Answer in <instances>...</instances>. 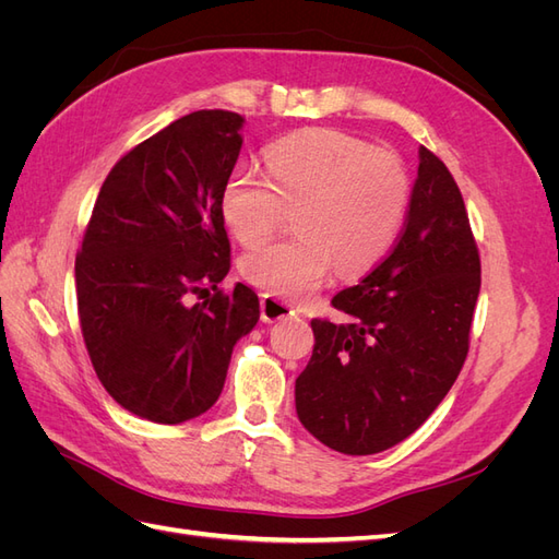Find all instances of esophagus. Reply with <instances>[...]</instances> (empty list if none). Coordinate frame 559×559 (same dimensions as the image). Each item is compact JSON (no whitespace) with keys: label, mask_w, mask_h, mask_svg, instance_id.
I'll return each mask as SVG.
<instances>
[{"label":"esophagus","mask_w":559,"mask_h":559,"mask_svg":"<svg viewBox=\"0 0 559 559\" xmlns=\"http://www.w3.org/2000/svg\"><path fill=\"white\" fill-rule=\"evenodd\" d=\"M294 308L289 302H284L275 298L273 294H261V319L265 324H273V321H280L284 317H292Z\"/></svg>","instance_id":"obj_1"}]
</instances>
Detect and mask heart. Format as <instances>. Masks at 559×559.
Listing matches in <instances>:
<instances>
[{
	"mask_svg": "<svg viewBox=\"0 0 559 559\" xmlns=\"http://www.w3.org/2000/svg\"><path fill=\"white\" fill-rule=\"evenodd\" d=\"M267 177L238 167L218 207L240 245H257L294 209L298 235L242 257V275L273 296L302 300L333 267L361 275L394 247L411 202L403 163L368 142L331 128L289 134L265 151Z\"/></svg>",
	"mask_w": 559,
	"mask_h": 559,
	"instance_id": "1",
	"label": "heart"
}]
</instances>
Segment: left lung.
Wrapping results in <instances>:
<instances>
[{"label": "left lung", "instance_id": "1", "mask_svg": "<svg viewBox=\"0 0 559 559\" xmlns=\"http://www.w3.org/2000/svg\"><path fill=\"white\" fill-rule=\"evenodd\" d=\"M480 253L460 186L419 146L411 210L394 249L312 319L314 349L296 380V413L317 441L376 454L425 425L466 361Z\"/></svg>", "mask_w": 559, "mask_h": 559}]
</instances>
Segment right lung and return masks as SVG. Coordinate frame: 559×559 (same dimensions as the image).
Returning <instances> with one entry per match:
<instances>
[{
	"mask_svg": "<svg viewBox=\"0 0 559 559\" xmlns=\"http://www.w3.org/2000/svg\"><path fill=\"white\" fill-rule=\"evenodd\" d=\"M245 118L200 109L118 160L76 253L79 324L109 396L132 415L179 425L222 394L259 296L222 282L230 242L218 198L240 156Z\"/></svg>",
	"mask_w": 559,
	"mask_h": 559,
	"instance_id": "1",
	"label": "right lung"
}]
</instances>
